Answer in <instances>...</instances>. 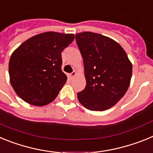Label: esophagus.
<instances>
[{
  "mask_svg": "<svg viewBox=\"0 0 153 153\" xmlns=\"http://www.w3.org/2000/svg\"><path fill=\"white\" fill-rule=\"evenodd\" d=\"M76 74V72L75 70H74V71H73V72L71 73V74H69V76H70V77L71 78V79H72V78H74V76H75Z\"/></svg>",
  "mask_w": 153,
  "mask_h": 153,
  "instance_id": "esophagus-1",
  "label": "esophagus"
}]
</instances>
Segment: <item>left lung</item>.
Returning <instances> with one entry per match:
<instances>
[{
	"label": "left lung",
	"mask_w": 153,
	"mask_h": 153,
	"mask_svg": "<svg viewBox=\"0 0 153 153\" xmlns=\"http://www.w3.org/2000/svg\"><path fill=\"white\" fill-rule=\"evenodd\" d=\"M84 65L86 85L79 102L93 111L111 108L125 95L132 77V63L113 39L93 32L76 34Z\"/></svg>",
	"instance_id": "left-lung-1"
}]
</instances>
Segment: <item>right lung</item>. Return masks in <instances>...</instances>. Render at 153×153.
I'll return each instance as SVG.
<instances>
[{
    "label": "right lung",
    "instance_id": "1",
    "mask_svg": "<svg viewBox=\"0 0 153 153\" xmlns=\"http://www.w3.org/2000/svg\"><path fill=\"white\" fill-rule=\"evenodd\" d=\"M74 40L72 33L50 31L32 36L13 51L9 76L19 97L38 106L54 100L67 79L61 70V53Z\"/></svg>",
    "mask_w": 153,
    "mask_h": 153
}]
</instances>
